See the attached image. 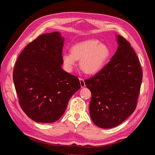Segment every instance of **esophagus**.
Returning <instances> with one entry per match:
<instances>
[{
	"label": "esophagus",
	"mask_w": 155,
	"mask_h": 155,
	"mask_svg": "<svg viewBox=\"0 0 155 155\" xmlns=\"http://www.w3.org/2000/svg\"><path fill=\"white\" fill-rule=\"evenodd\" d=\"M79 81H80V85L81 87L82 88L85 87V81H84V79L82 78H79Z\"/></svg>",
	"instance_id": "obj_1"
}]
</instances>
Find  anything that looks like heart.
<instances>
[{
  "mask_svg": "<svg viewBox=\"0 0 155 155\" xmlns=\"http://www.w3.org/2000/svg\"><path fill=\"white\" fill-rule=\"evenodd\" d=\"M110 56V50L97 39H88L72 46L71 53H64L62 61L65 69L70 72L80 59L79 67L87 74H95L105 67Z\"/></svg>",
  "mask_w": 155,
  "mask_h": 155,
  "instance_id": "b5f03b06",
  "label": "heart"
}]
</instances>
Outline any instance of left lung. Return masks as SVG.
<instances>
[{
	"instance_id": "8db88e82",
	"label": "left lung",
	"mask_w": 155,
	"mask_h": 155,
	"mask_svg": "<svg viewBox=\"0 0 155 155\" xmlns=\"http://www.w3.org/2000/svg\"><path fill=\"white\" fill-rule=\"evenodd\" d=\"M118 47L99 72L85 79L92 97L91 118L103 129L114 127L133 113L142 81V70L130 44L117 35Z\"/></svg>"
}]
</instances>
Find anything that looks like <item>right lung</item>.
<instances>
[{
    "label": "right lung",
    "instance_id": "1",
    "mask_svg": "<svg viewBox=\"0 0 155 155\" xmlns=\"http://www.w3.org/2000/svg\"><path fill=\"white\" fill-rule=\"evenodd\" d=\"M63 41L59 32L41 35L26 46L15 63L13 79L18 103L36 122L58 120L81 87L78 77L61 68Z\"/></svg>",
    "mask_w": 155,
    "mask_h": 155
}]
</instances>
